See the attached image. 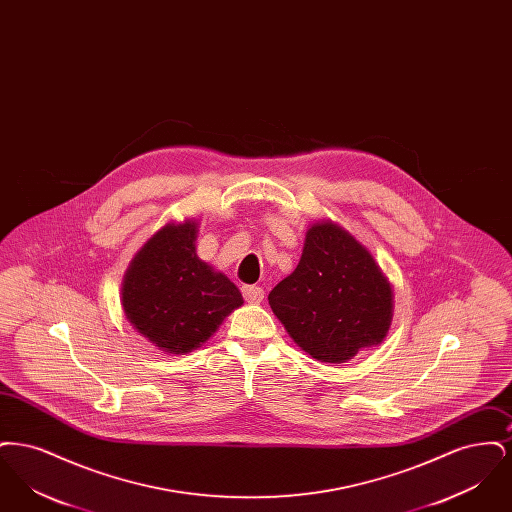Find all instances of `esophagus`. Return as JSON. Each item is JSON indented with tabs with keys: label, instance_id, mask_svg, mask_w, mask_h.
I'll return each instance as SVG.
<instances>
[{
	"label": "esophagus",
	"instance_id": "obj_1",
	"mask_svg": "<svg viewBox=\"0 0 512 512\" xmlns=\"http://www.w3.org/2000/svg\"><path fill=\"white\" fill-rule=\"evenodd\" d=\"M242 293H244L245 301L251 303V305H257V303H261L265 299V292L259 286H244Z\"/></svg>",
	"mask_w": 512,
	"mask_h": 512
}]
</instances>
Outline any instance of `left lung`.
Returning <instances> with one entry per match:
<instances>
[{"label":"left lung","mask_w":512,"mask_h":512,"mask_svg":"<svg viewBox=\"0 0 512 512\" xmlns=\"http://www.w3.org/2000/svg\"><path fill=\"white\" fill-rule=\"evenodd\" d=\"M272 313L320 363H347L386 338L393 318L390 280L365 245L332 220L315 222L299 265L268 293Z\"/></svg>","instance_id":"left-lung-1"}]
</instances>
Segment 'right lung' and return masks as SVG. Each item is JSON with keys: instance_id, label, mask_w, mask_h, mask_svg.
I'll use <instances>...</instances> for the list:
<instances>
[{"instance_id": "1", "label": "right lung", "mask_w": 512, "mask_h": 512, "mask_svg": "<svg viewBox=\"0 0 512 512\" xmlns=\"http://www.w3.org/2000/svg\"><path fill=\"white\" fill-rule=\"evenodd\" d=\"M197 222L167 224L134 255L122 280L128 322L165 353L184 355L242 307L234 282L195 253Z\"/></svg>"}]
</instances>
